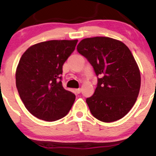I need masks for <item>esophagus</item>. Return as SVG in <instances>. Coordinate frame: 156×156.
<instances>
[{"label":"esophagus","mask_w":156,"mask_h":156,"mask_svg":"<svg viewBox=\"0 0 156 156\" xmlns=\"http://www.w3.org/2000/svg\"><path fill=\"white\" fill-rule=\"evenodd\" d=\"M81 88H77V89H75V92H76L77 94L81 93Z\"/></svg>","instance_id":"34e87169"}]
</instances>
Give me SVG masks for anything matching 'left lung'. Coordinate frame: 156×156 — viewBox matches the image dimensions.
Wrapping results in <instances>:
<instances>
[{
  "label": "left lung",
  "mask_w": 156,
  "mask_h": 156,
  "mask_svg": "<svg viewBox=\"0 0 156 156\" xmlns=\"http://www.w3.org/2000/svg\"><path fill=\"white\" fill-rule=\"evenodd\" d=\"M98 77L93 95L86 99L91 113L102 122L121 119L133 107L141 87V75L128 47L109 37L86 38L77 47Z\"/></svg>",
  "instance_id": "8db88e82"
}]
</instances>
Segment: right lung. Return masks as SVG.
<instances>
[{
	"instance_id": "right-lung-1",
	"label": "right lung",
	"mask_w": 156,
	"mask_h": 156,
	"mask_svg": "<svg viewBox=\"0 0 156 156\" xmlns=\"http://www.w3.org/2000/svg\"><path fill=\"white\" fill-rule=\"evenodd\" d=\"M78 40H50L29 47L17 67L16 87L26 109L46 121L63 118L70 111L75 95L62 85L63 65Z\"/></svg>"
}]
</instances>
